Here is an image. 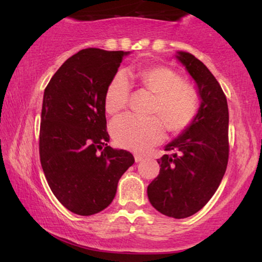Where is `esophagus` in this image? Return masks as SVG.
I'll list each match as a JSON object with an SVG mask.
<instances>
[{
    "instance_id": "34e87169",
    "label": "esophagus",
    "mask_w": 262,
    "mask_h": 262,
    "mask_svg": "<svg viewBox=\"0 0 262 262\" xmlns=\"http://www.w3.org/2000/svg\"><path fill=\"white\" fill-rule=\"evenodd\" d=\"M143 159H144V157H143L142 155H135L136 162H141V161H143Z\"/></svg>"
}]
</instances>
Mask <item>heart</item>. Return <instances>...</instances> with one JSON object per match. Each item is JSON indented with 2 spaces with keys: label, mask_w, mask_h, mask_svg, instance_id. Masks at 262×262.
<instances>
[{
  "label": "heart",
  "mask_w": 262,
  "mask_h": 262,
  "mask_svg": "<svg viewBox=\"0 0 262 262\" xmlns=\"http://www.w3.org/2000/svg\"><path fill=\"white\" fill-rule=\"evenodd\" d=\"M130 75L157 94L152 113L161 118L123 114L111 123V134L118 145L135 152H145L162 142L164 124L170 131L187 127L198 113L199 99L194 89L182 83V78L167 67H149ZM130 89L126 74L119 71L114 75L105 93L107 112L112 114L123 110Z\"/></svg>",
  "instance_id": "obj_1"
}]
</instances>
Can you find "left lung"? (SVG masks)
Wrapping results in <instances>:
<instances>
[{
  "label": "left lung",
  "instance_id": "left-lung-1",
  "mask_svg": "<svg viewBox=\"0 0 262 262\" xmlns=\"http://www.w3.org/2000/svg\"><path fill=\"white\" fill-rule=\"evenodd\" d=\"M196 85L198 113L157 160L160 174L148 186L151 205L162 214L186 218L202 210L217 191L229 157L228 102L205 64L191 53L175 55Z\"/></svg>",
  "mask_w": 262,
  "mask_h": 262
}]
</instances>
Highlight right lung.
Listing matches in <instances>:
<instances>
[{
  "mask_svg": "<svg viewBox=\"0 0 262 262\" xmlns=\"http://www.w3.org/2000/svg\"><path fill=\"white\" fill-rule=\"evenodd\" d=\"M130 51L84 49L56 71L42 98L39 154L56 198L80 216L112 203L118 181L135 162L113 149L106 131L105 93Z\"/></svg>",
  "mask_w": 262,
  "mask_h": 262,
  "instance_id": "obj_1",
  "label": "right lung"
}]
</instances>
